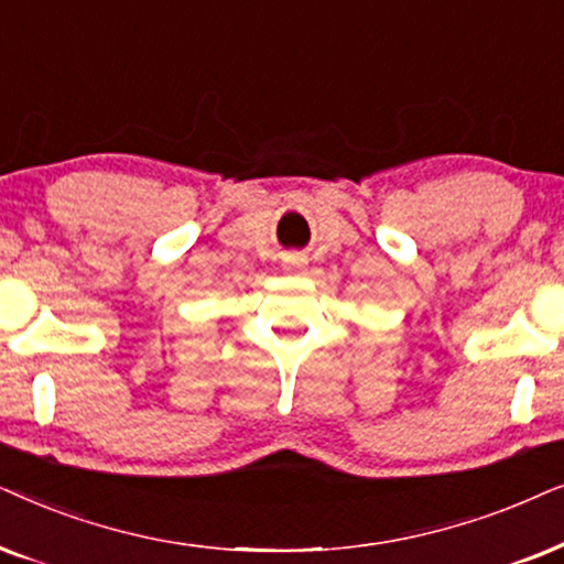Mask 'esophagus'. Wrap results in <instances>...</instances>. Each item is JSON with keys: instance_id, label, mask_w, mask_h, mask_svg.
<instances>
[{"instance_id": "1", "label": "esophagus", "mask_w": 564, "mask_h": 564, "mask_svg": "<svg viewBox=\"0 0 564 564\" xmlns=\"http://www.w3.org/2000/svg\"><path fill=\"white\" fill-rule=\"evenodd\" d=\"M306 265V258L299 252H291V254H283V268L286 270H302Z\"/></svg>"}]
</instances>
